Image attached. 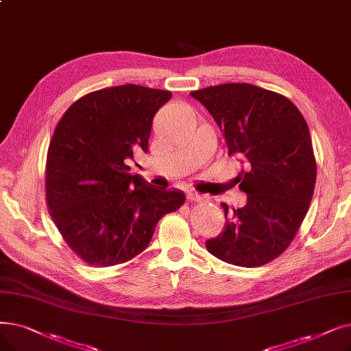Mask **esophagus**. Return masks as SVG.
<instances>
[{
	"label": "esophagus",
	"instance_id": "1",
	"mask_svg": "<svg viewBox=\"0 0 351 351\" xmlns=\"http://www.w3.org/2000/svg\"><path fill=\"white\" fill-rule=\"evenodd\" d=\"M186 199L189 202H201V201L205 199V197L202 195H199V193H196V192H188L186 193Z\"/></svg>",
	"mask_w": 351,
	"mask_h": 351
}]
</instances>
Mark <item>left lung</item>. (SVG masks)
I'll return each mask as SVG.
<instances>
[{
	"label": "left lung",
	"mask_w": 351,
	"mask_h": 351,
	"mask_svg": "<svg viewBox=\"0 0 351 351\" xmlns=\"http://www.w3.org/2000/svg\"><path fill=\"white\" fill-rule=\"evenodd\" d=\"M215 119L228 155L245 165L238 175L245 206L221 204L223 231L206 241L218 260L260 267L281 255L294 239L314 193L317 165L306 119L276 91L226 83L192 91Z\"/></svg>",
	"instance_id": "left-lung-1"
}]
</instances>
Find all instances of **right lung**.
Here are the masks:
<instances>
[{
    "label": "right lung",
    "mask_w": 351,
    "mask_h": 351,
    "mask_svg": "<svg viewBox=\"0 0 351 351\" xmlns=\"http://www.w3.org/2000/svg\"><path fill=\"white\" fill-rule=\"evenodd\" d=\"M171 91L123 84L91 91L66 110L45 163V201L71 251L93 267L130 261L146 250L156 223L185 202L182 191L156 189L126 165L147 152L152 120Z\"/></svg>",
    "instance_id": "1"
}]
</instances>
